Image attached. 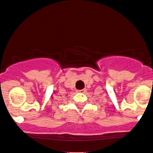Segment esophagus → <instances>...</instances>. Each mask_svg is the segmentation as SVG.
Listing matches in <instances>:
<instances>
[{
  "label": "esophagus",
  "instance_id": "1",
  "mask_svg": "<svg viewBox=\"0 0 153 153\" xmlns=\"http://www.w3.org/2000/svg\"><path fill=\"white\" fill-rule=\"evenodd\" d=\"M85 91H86V90H85V89H82V90L78 91V92H79V93H85Z\"/></svg>",
  "mask_w": 153,
  "mask_h": 153
}]
</instances>
